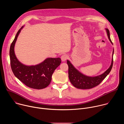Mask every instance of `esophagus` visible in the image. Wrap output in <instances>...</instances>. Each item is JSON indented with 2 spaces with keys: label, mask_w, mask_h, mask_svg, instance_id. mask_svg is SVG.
<instances>
[{
  "label": "esophagus",
  "mask_w": 124,
  "mask_h": 124,
  "mask_svg": "<svg viewBox=\"0 0 124 124\" xmlns=\"http://www.w3.org/2000/svg\"><path fill=\"white\" fill-rule=\"evenodd\" d=\"M68 56L67 54H63L61 57V59L62 61H66L68 59Z\"/></svg>",
  "instance_id": "obj_1"
}]
</instances>
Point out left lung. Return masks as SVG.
Listing matches in <instances>:
<instances>
[{
  "mask_svg": "<svg viewBox=\"0 0 124 124\" xmlns=\"http://www.w3.org/2000/svg\"><path fill=\"white\" fill-rule=\"evenodd\" d=\"M105 29L106 31H107L108 38L111 43L113 45V43L110 38L109 31L107 28H106ZM113 54L114 49L113 50L111 64L109 68L102 74L96 77H88L82 74L74 67V66L71 64L70 61L67 60V63L69 67V78L70 82H71L74 87L78 88V89H89L97 86L99 84H100V83L110 72L113 66Z\"/></svg>",
  "mask_w": 124,
  "mask_h": 124,
  "instance_id": "obj_1",
  "label": "left lung"
}]
</instances>
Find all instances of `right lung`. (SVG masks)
<instances>
[{
	"instance_id": "obj_1",
	"label": "right lung",
	"mask_w": 124,
	"mask_h": 124,
	"mask_svg": "<svg viewBox=\"0 0 124 124\" xmlns=\"http://www.w3.org/2000/svg\"><path fill=\"white\" fill-rule=\"evenodd\" d=\"M23 28L17 32L10 48V64L15 76L26 86L36 89H42L50 84L52 75L60 65V58H47L42 63L35 66H26L21 63L16 56L14 46L17 38Z\"/></svg>"
}]
</instances>
